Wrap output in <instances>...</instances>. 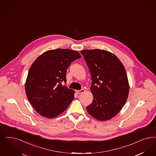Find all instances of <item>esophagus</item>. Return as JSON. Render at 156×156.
<instances>
[{
	"label": "esophagus",
	"instance_id": "34e87169",
	"mask_svg": "<svg viewBox=\"0 0 156 156\" xmlns=\"http://www.w3.org/2000/svg\"><path fill=\"white\" fill-rule=\"evenodd\" d=\"M84 91H85L84 89H81V90H76V93L78 94H81V93H83Z\"/></svg>",
	"mask_w": 156,
	"mask_h": 156
}]
</instances>
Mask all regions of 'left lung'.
Wrapping results in <instances>:
<instances>
[{"instance_id":"1","label":"left lung","mask_w":156,"mask_h":156,"mask_svg":"<svg viewBox=\"0 0 156 156\" xmlns=\"http://www.w3.org/2000/svg\"><path fill=\"white\" fill-rule=\"evenodd\" d=\"M83 56L91 75L93 101L86 109L100 121L112 118L126 102L129 84L126 71L120 60L105 50L85 49Z\"/></svg>"}]
</instances>
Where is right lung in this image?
<instances>
[{
    "instance_id": "add662e5",
    "label": "right lung",
    "mask_w": 156,
    "mask_h": 156,
    "mask_svg": "<svg viewBox=\"0 0 156 156\" xmlns=\"http://www.w3.org/2000/svg\"><path fill=\"white\" fill-rule=\"evenodd\" d=\"M68 49L47 51L33 62L27 74L25 91L33 107L41 116L53 118L63 112L74 98V91L62 85L71 62L81 58Z\"/></svg>"
}]
</instances>
